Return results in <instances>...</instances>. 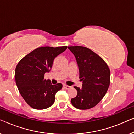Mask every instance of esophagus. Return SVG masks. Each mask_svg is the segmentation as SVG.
Masks as SVG:
<instances>
[{
    "label": "esophagus",
    "instance_id": "obj_1",
    "mask_svg": "<svg viewBox=\"0 0 134 134\" xmlns=\"http://www.w3.org/2000/svg\"><path fill=\"white\" fill-rule=\"evenodd\" d=\"M63 87L64 88H66V89H69V88H71L70 86L65 85V84H64V85H63Z\"/></svg>",
    "mask_w": 134,
    "mask_h": 134
}]
</instances>
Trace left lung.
<instances>
[{
  "instance_id": "1",
  "label": "left lung",
  "mask_w": 134,
  "mask_h": 134,
  "mask_svg": "<svg viewBox=\"0 0 134 134\" xmlns=\"http://www.w3.org/2000/svg\"><path fill=\"white\" fill-rule=\"evenodd\" d=\"M74 54L79 70L82 88L74 87L77 94L71 101L77 109L86 110L96 106L105 96L110 82V71L102 58L87 47L68 46Z\"/></svg>"
}]
</instances>
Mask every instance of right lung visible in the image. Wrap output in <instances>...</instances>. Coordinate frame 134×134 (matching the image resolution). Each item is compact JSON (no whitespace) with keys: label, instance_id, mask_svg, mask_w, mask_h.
<instances>
[{"label":"right lung","instance_id":"add662e5","mask_svg":"<svg viewBox=\"0 0 134 134\" xmlns=\"http://www.w3.org/2000/svg\"><path fill=\"white\" fill-rule=\"evenodd\" d=\"M67 49V46L41 47L25 56L16 66V83L25 101L35 109H45L54 103L55 94L62 84L52 85L44 79L55 58Z\"/></svg>","mask_w":134,"mask_h":134}]
</instances>
